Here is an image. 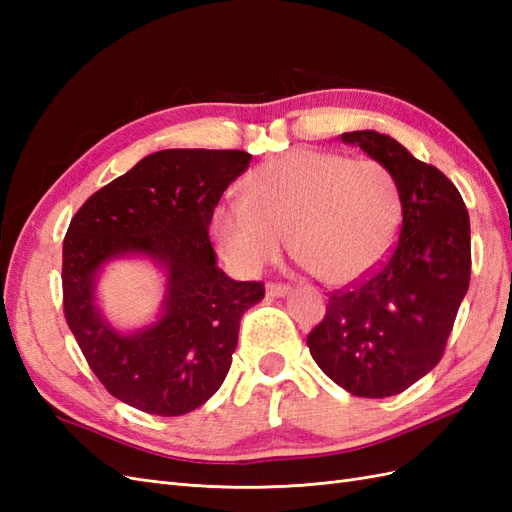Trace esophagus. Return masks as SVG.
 I'll list each match as a JSON object with an SVG mask.
<instances>
[{
    "label": "esophagus",
    "mask_w": 512,
    "mask_h": 512,
    "mask_svg": "<svg viewBox=\"0 0 512 512\" xmlns=\"http://www.w3.org/2000/svg\"><path fill=\"white\" fill-rule=\"evenodd\" d=\"M290 290L292 288L288 284H267V297L282 299V297H288Z\"/></svg>",
    "instance_id": "34e87169"
}]
</instances>
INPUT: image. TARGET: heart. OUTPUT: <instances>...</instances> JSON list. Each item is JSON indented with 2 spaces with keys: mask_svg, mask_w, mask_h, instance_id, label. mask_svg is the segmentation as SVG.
Returning a JSON list of instances; mask_svg holds the SVG:
<instances>
[{
  "mask_svg": "<svg viewBox=\"0 0 512 512\" xmlns=\"http://www.w3.org/2000/svg\"><path fill=\"white\" fill-rule=\"evenodd\" d=\"M243 203L220 205L213 237L245 271L286 247L329 286L361 280L391 254L401 226L395 179L376 160L297 149L260 166L243 183Z\"/></svg>",
  "mask_w": 512,
  "mask_h": 512,
  "instance_id": "obj_1",
  "label": "heart"
}]
</instances>
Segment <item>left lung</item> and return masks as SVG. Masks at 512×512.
<instances>
[{"mask_svg":"<svg viewBox=\"0 0 512 512\" xmlns=\"http://www.w3.org/2000/svg\"><path fill=\"white\" fill-rule=\"evenodd\" d=\"M395 179L401 230L391 258L365 282L331 292L327 316L307 335L318 367L356 397H391L438 365L470 286V215L455 185L389 134L356 130Z\"/></svg>","mask_w":512,"mask_h":512,"instance_id":"left-lung-1","label":"left lung"}]
</instances>
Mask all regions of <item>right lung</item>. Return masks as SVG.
Returning a JSON list of instances; mask_svg holds the SVG:
<instances>
[{"mask_svg": "<svg viewBox=\"0 0 512 512\" xmlns=\"http://www.w3.org/2000/svg\"><path fill=\"white\" fill-rule=\"evenodd\" d=\"M237 149H164L143 158L76 211L64 239V314L89 367L123 404L158 416L203 406L220 389L243 314L260 282H237L215 258L213 211L250 166ZM145 257L165 273L157 320L119 332L97 305L113 259Z\"/></svg>", "mask_w": 512, "mask_h": 512, "instance_id": "add662e5", "label": "right lung"}]
</instances>
